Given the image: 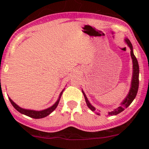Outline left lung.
<instances>
[{
  "label": "left lung",
  "instance_id": "obj_1",
  "mask_svg": "<svg viewBox=\"0 0 149 149\" xmlns=\"http://www.w3.org/2000/svg\"><path fill=\"white\" fill-rule=\"evenodd\" d=\"M125 42L127 44L128 47L130 49V55L132 59V80H131V85H130V89L129 92H128L127 95L125 97V98L123 100V102L120 103V105L118 107L116 108L114 110L111 111L109 112V115H117V114L120 113L125 110V109L127 108L130 105L132 102H133V100H134V98L136 97V94L138 92V88H139V64H138L137 59H136V57L134 56V52H133V47L132 45L131 42L130 41V40L127 38H125ZM83 95H84L85 102H86L87 106H88L89 109L90 110H92V111H95V108L90 103L89 100H88V97L85 95V92H83V90H82ZM97 115H100L99 113H96Z\"/></svg>",
  "mask_w": 149,
  "mask_h": 149
}]
</instances>
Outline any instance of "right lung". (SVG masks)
I'll list each match as a JSON object with an SVG mask.
<instances>
[{
  "label": "right lung",
  "instance_id": "add662e5",
  "mask_svg": "<svg viewBox=\"0 0 149 149\" xmlns=\"http://www.w3.org/2000/svg\"><path fill=\"white\" fill-rule=\"evenodd\" d=\"M64 89L62 90V91L61 92V93L59 94V98H58L57 102H56L55 103L53 104L52 107L47 108V109H44V110H41V111H35V110H31V109H23V108L19 107L17 104H15V102H13V101L10 98V97H8V98H9V100H10V102H11L12 105L14 107L15 109H16L17 111L21 113H22V114H24V115L29 116V117L33 118H36V119L42 118H45V117H46V116L49 115V114H50L51 113H52L53 111H54V109H55L57 107L58 104H59V100H60V98L61 97V95H62L63 92H64Z\"/></svg>",
  "mask_w": 149,
  "mask_h": 149
}]
</instances>
